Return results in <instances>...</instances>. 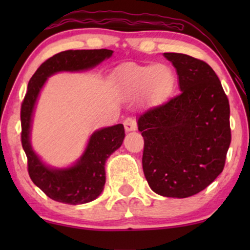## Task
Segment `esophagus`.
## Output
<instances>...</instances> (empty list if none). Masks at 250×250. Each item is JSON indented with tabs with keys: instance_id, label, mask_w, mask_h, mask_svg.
<instances>
[{
	"instance_id": "obj_1",
	"label": "esophagus",
	"mask_w": 250,
	"mask_h": 250,
	"mask_svg": "<svg viewBox=\"0 0 250 250\" xmlns=\"http://www.w3.org/2000/svg\"><path fill=\"white\" fill-rule=\"evenodd\" d=\"M123 124H124L126 132L135 131L136 127H138V125H136V121L134 118H126Z\"/></svg>"
}]
</instances>
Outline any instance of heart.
<instances>
[{"label":"heart","instance_id":"heart-1","mask_svg":"<svg viewBox=\"0 0 250 250\" xmlns=\"http://www.w3.org/2000/svg\"><path fill=\"white\" fill-rule=\"evenodd\" d=\"M118 86L126 93L146 91L156 104H162L170 97L176 86V74L168 64L128 63L118 70Z\"/></svg>","mask_w":250,"mask_h":250}]
</instances>
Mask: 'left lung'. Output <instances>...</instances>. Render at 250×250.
<instances>
[{
  "mask_svg": "<svg viewBox=\"0 0 250 250\" xmlns=\"http://www.w3.org/2000/svg\"><path fill=\"white\" fill-rule=\"evenodd\" d=\"M164 57L175 67L181 94L139 117L142 167L153 192L187 198L207 188L224 168L230 105L209 64L182 53Z\"/></svg>",
  "mask_w": 250,
  "mask_h": 250,
  "instance_id": "1",
  "label": "left lung"
}]
</instances>
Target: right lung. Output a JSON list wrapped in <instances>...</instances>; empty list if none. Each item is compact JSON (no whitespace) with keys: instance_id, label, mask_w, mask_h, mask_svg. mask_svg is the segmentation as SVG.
Segmentation results:
<instances>
[{"instance_id":"1","label":"right lung","mask_w":250,"mask_h":250,"mask_svg":"<svg viewBox=\"0 0 250 250\" xmlns=\"http://www.w3.org/2000/svg\"><path fill=\"white\" fill-rule=\"evenodd\" d=\"M114 51L68 50L54 54L41 64L30 78L21 104V143L28 159V173L36 187L59 203L82 205L97 199L105 183V160L121 148L125 136L124 126L117 124L97 129L88 139L82 156L71 166L51 167L33 149L30 142L33 116L37 99L47 78L60 71H84L109 59Z\"/></svg>"}]
</instances>
